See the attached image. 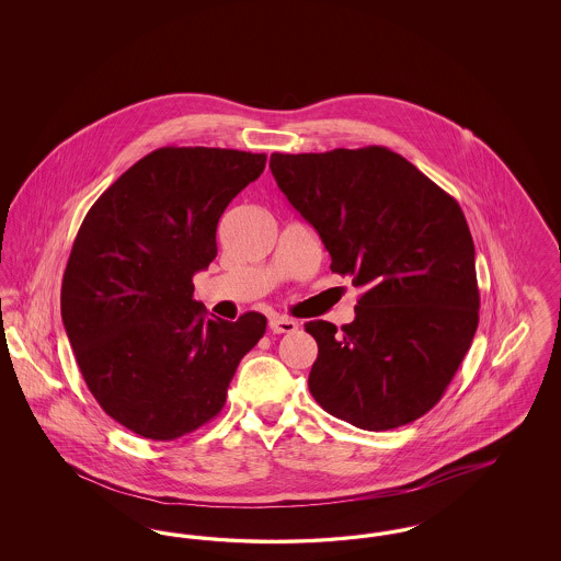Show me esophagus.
Returning <instances> with one entry per match:
<instances>
[{"label": "esophagus", "instance_id": "34e87169", "mask_svg": "<svg viewBox=\"0 0 561 561\" xmlns=\"http://www.w3.org/2000/svg\"><path fill=\"white\" fill-rule=\"evenodd\" d=\"M296 328H298V323L290 318H284V316H275L268 320V330L273 334H290Z\"/></svg>", "mask_w": 561, "mask_h": 561}]
</instances>
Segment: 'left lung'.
I'll return each instance as SVG.
<instances>
[{"instance_id":"1","label":"left lung","mask_w":561,"mask_h":561,"mask_svg":"<svg viewBox=\"0 0 561 561\" xmlns=\"http://www.w3.org/2000/svg\"><path fill=\"white\" fill-rule=\"evenodd\" d=\"M268 168L320 233L332 273L364 288L341 330L309 321V391L366 431L408 425L442 400L480 321L476 245L458 202L387 147L273 153Z\"/></svg>"}]
</instances>
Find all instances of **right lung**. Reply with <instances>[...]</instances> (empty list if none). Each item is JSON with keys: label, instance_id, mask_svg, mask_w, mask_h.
<instances>
[{"label": "right lung", "instance_id": "1", "mask_svg": "<svg viewBox=\"0 0 561 561\" xmlns=\"http://www.w3.org/2000/svg\"><path fill=\"white\" fill-rule=\"evenodd\" d=\"M265 163V153L161 147L81 222L60 316L90 393L140 437L170 442L213 421L241 357L265 334L256 311L213 320L193 300V275L218 252V218Z\"/></svg>", "mask_w": 561, "mask_h": 561}]
</instances>
